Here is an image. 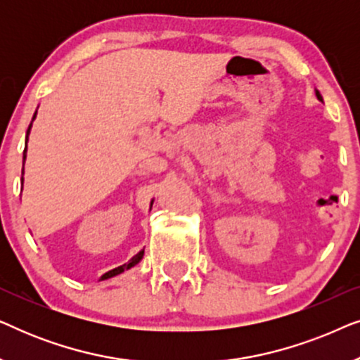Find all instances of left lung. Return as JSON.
<instances>
[{
  "label": "left lung",
  "mask_w": 360,
  "mask_h": 360,
  "mask_svg": "<svg viewBox=\"0 0 360 360\" xmlns=\"http://www.w3.org/2000/svg\"><path fill=\"white\" fill-rule=\"evenodd\" d=\"M316 98H318V100H319V101H323V96H321V95H319V91H318V90H316Z\"/></svg>",
  "instance_id": "1"
}]
</instances>
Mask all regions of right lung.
Returning a JSON list of instances; mask_svg holds the SVG:
<instances>
[{"label":"right lung","instance_id":"add662e5","mask_svg":"<svg viewBox=\"0 0 360 360\" xmlns=\"http://www.w3.org/2000/svg\"><path fill=\"white\" fill-rule=\"evenodd\" d=\"M36 115H37V111L34 112V116H32V121L36 120ZM32 121H31V124H29V127H27V134H26V147H24V154H22V160H26V150H27V139H29V132H31V127H32ZM22 174H24V169H22ZM24 179H21V181H22ZM144 257V249L141 250V252H137L134 257H132L129 262H126V264H122V265H120V267H116V269H112V270H110V272H106L105 275H101V278L100 280H106V278H111V277H116V275H120V274H122L124 272V270H127V269H131V267H134L136 264H139L141 262V259Z\"/></svg>","mask_w":360,"mask_h":360}]
</instances>
